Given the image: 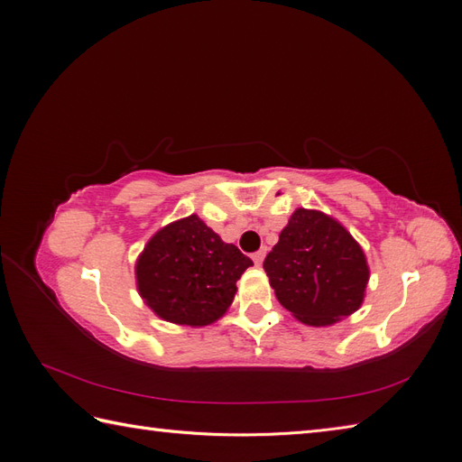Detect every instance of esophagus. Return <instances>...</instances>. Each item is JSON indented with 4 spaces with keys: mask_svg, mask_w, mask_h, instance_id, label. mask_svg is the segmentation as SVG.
Instances as JSON below:
<instances>
[{
    "mask_svg": "<svg viewBox=\"0 0 462 462\" xmlns=\"http://www.w3.org/2000/svg\"><path fill=\"white\" fill-rule=\"evenodd\" d=\"M263 258H265V248H262V250H258V253L253 254V260L256 265H260L263 262Z\"/></svg>",
    "mask_w": 462,
    "mask_h": 462,
    "instance_id": "esophagus-1",
    "label": "esophagus"
}]
</instances>
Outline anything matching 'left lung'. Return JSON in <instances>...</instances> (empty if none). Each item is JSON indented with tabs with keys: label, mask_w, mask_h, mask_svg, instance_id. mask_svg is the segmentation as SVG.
<instances>
[{
	"label": "left lung",
	"mask_w": 462,
	"mask_h": 462,
	"mask_svg": "<svg viewBox=\"0 0 462 462\" xmlns=\"http://www.w3.org/2000/svg\"><path fill=\"white\" fill-rule=\"evenodd\" d=\"M277 300L306 326H331L365 300L370 270L360 245L318 209H295L263 260Z\"/></svg>",
	"instance_id": "left-lung-1"
}]
</instances>
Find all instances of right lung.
Returning <instances> with one entry per match:
<instances>
[{
  "instance_id": "add662e5",
  "label": "right lung",
  "mask_w": 462,
  "mask_h": 462,
  "mask_svg": "<svg viewBox=\"0 0 462 462\" xmlns=\"http://www.w3.org/2000/svg\"><path fill=\"white\" fill-rule=\"evenodd\" d=\"M248 265L253 260L192 214L148 241L136 262V287L165 321L208 326L227 312Z\"/></svg>"
}]
</instances>
